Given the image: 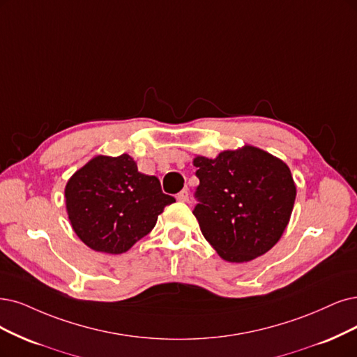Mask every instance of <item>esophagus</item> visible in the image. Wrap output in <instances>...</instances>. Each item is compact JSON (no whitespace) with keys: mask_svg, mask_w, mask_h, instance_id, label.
Masks as SVG:
<instances>
[{"mask_svg":"<svg viewBox=\"0 0 357 357\" xmlns=\"http://www.w3.org/2000/svg\"><path fill=\"white\" fill-rule=\"evenodd\" d=\"M188 199H190V194H188L187 190H182V191L178 192V195H176V200H178V202H188Z\"/></svg>","mask_w":357,"mask_h":357,"instance_id":"1","label":"esophagus"}]
</instances>
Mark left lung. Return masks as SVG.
I'll return each mask as SVG.
<instances>
[{
  "instance_id": "1",
  "label": "left lung",
  "mask_w": 357,
  "mask_h": 357,
  "mask_svg": "<svg viewBox=\"0 0 357 357\" xmlns=\"http://www.w3.org/2000/svg\"><path fill=\"white\" fill-rule=\"evenodd\" d=\"M200 179L194 216L227 261H250L280 241L296 202L291 170L271 153L244 145L218 157L195 155Z\"/></svg>"
}]
</instances>
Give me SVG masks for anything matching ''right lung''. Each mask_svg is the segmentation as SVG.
I'll return each mask as SVG.
<instances>
[{
  "label": "right lung",
  "instance_id": "1",
  "mask_svg": "<svg viewBox=\"0 0 357 357\" xmlns=\"http://www.w3.org/2000/svg\"><path fill=\"white\" fill-rule=\"evenodd\" d=\"M66 210L75 234L96 252L121 255L147 235L174 197L129 154L96 155L70 176Z\"/></svg>",
  "mask_w": 357,
  "mask_h": 357
}]
</instances>
